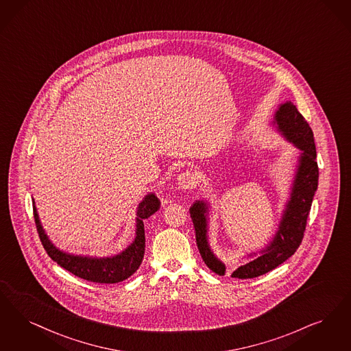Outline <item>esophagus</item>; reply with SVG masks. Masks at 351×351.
I'll return each mask as SVG.
<instances>
[{
    "label": "esophagus",
    "mask_w": 351,
    "mask_h": 351,
    "mask_svg": "<svg viewBox=\"0 0 351 351\" xmlns=\"http://www.w3.org/2000/svg\"><path fill=\"white\" fill-rule=\"evenodd\" d=\"M197 178L196 175L191 171H185L182 172L179 176H178V186L182 189V191H188V189H192L193 186H196Z\"/></svg>",
    "instance_id": "esophagus-1"
}]
</instances>
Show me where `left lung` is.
<instances>
[{"label":"left lung","instance_id":"left-lung-1","mask_svg":"<svg viewBox=\"0 0 351 351\" xmlns=\"http://www.w3.org/2000/svg\"><path fill=\"white\" fill-rule=\"evenodd\" d=\"M276 121L285 137L295 143L300 150L299 166L295 178L291 198L280 221V228L267 250L261 256L239 267L232 277L239 280H248L263 276L267 271L280 267L289 257H291L304 237L307 218H308L312 199L317 189L319 166L316 159V146L313 132L308 123L298 111L291 101L282 104L276 113ZM206 205L197 201L189 209L195 231L198 251L202 260L211 271L218 276L225 274L226 267L210 251L206 237Z\"/></svg>","mask_w":351,"mask_h":351}]
</instances>
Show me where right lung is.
I'll use <instances>...</instances> for the list:
<instances>
[{
    "label": "right lung",
    "mask_w": 351,
    "mask_h": 351,
    "mask_svg": "<svg viewBox=\"0 0 351 351\" xmlns=\"http://www.w3.org/2000/svg\"><path fill=\"white\" fill-rule=\"evenodd\" d=\"M159 209V199L154 195L145 197L137 211V231L136 239L132 245H129L124 252L107 257V258H93L73 256L58 251L56 247L48 240L44 234V230L39 222V217L34 205V218L35 225L42 241L43 247L48 256L56 261L57 264L71 274L95 283H117L129 278L140 267L143 253H145V226L143 219L149 218L152 214Z\"/></svg>",
    "instance_id": "add662e5"
}]
</instances>
